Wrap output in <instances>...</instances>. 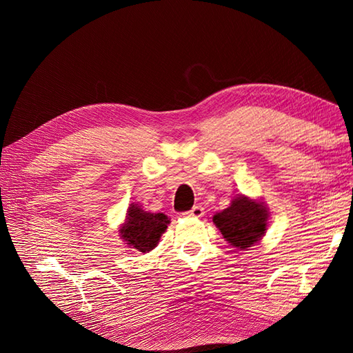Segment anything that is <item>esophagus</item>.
<instances>
[{"label": "esophagus", "instance_id": "esophagus-1", "mask_svg": "<svg viewBox=\"0 0 353 353\" xmlns=\"http://www.w3.org/2000/svg\"><path fill=\"white\" fill-rule=\"evenodd\" d=\"M203 213H205V209H203L201 206H194L191 210L185 212L184 215L188 218H200V216H203Z\"/></svg>", "mask_w": 353, "mask_h": 353}]
</instances>
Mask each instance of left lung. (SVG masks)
Returning a JSON list of instances; mask_svg holds the SVG:
<instances>
[{"mask_svg": "<svg viewBox=\"0 0 353 353\" xmlns=\"http://www.w3.org/2000/svg\"><path fill=\"white\" fill-rule=\"evenodd\" d=\"M268 212L262 203H256L248 197H237L231 206L218 212L213 222L221 234L234 248L245 249L259 241L266 230Z\"/></svg>", "mask_w": 353, "mask_h": 353, "instance_id": "left-lung-1", "label": "left lung"}]
</instances>
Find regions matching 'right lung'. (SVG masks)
Instances as JSON below:
<instances>
[{
	"label": "right lung",
	"instance_id": "add662e5",
	"mask_svg": "<svg viewBox=\"0 0 353 353\" xmlns=\"http://www.w3.org/2000/svg\"><path fill=\"white\" fill-rule=\"evenodd\" d=\"M126 222L121 228V236L138 252H150L160 240V236L170 222L163 213L144 212L140 206L132 205L128 209Z\"/></svg>",
	"mask_w": 353,
	"mask_h": 353
}]
</instances>
